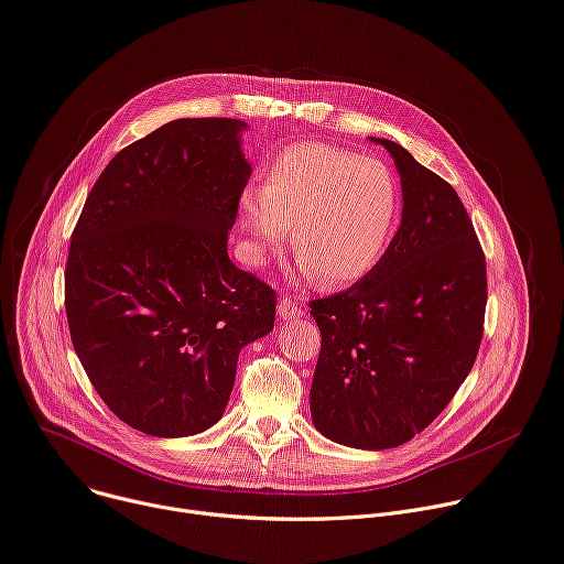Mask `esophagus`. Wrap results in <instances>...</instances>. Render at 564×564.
I'll return each instance as SVG.
<instances>
[{"label": "esophagus", "mask_w": 564, "mask_h": 564, "mask_svg": "<svg viewBox=\"0 0 564 564\" xmlns=\"http://www.w3.org/2000/svg\"><path fill=\"white\" fill-rule=\"evenodd\" d=\"M278 314H280L282 321H297V318H302V308L293 300L282 297L278 302Z\"/></svg>", "instance_id": "esophagus-1"}]
</instances>
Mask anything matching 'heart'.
<instances>
[{
  "mask_svg": "<svg viewBox=\"0 0 564 564\" xmlns=\"http://www.w3.org/2000/svg\"><path fill=\"white\" fill-rule=\"evenodd\" d=\"M401 185L394 172L354 152L297 143L267 167L262 191L243 187L237 202L246 253L262 264L289 237L300 275L351 284L373 271L394 237Z\"/></svg>",
  "mask_w": 564,
  "mask_h": 564,
  "instance_id": "1",
  "label": "heart"
}]
</instances>
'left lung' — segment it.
<instances>
[{"label": "left lung", "instance_id": "obj_1", "mask_svg": "<svg viewBox=\"0 0 564 564\" xmlns=\"http://www.w3.org/2000/svg\"><path fill=\"white\" fill-rule=\"evenodd\" d=\"M371 141L401 176V226L371 273L308 304L323 336L308 399L327 440L388 451L440 416L473 369L486 262L453 185L399 143Z\"/></svg>", "mask_w": 564, "mask_h": 564}]
</instances>
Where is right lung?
<instances>
[{
	"label": "right lung",
	"instance_id": "add662e5",
	"mask_svg": "<svg viewBox=\"0 0 564 564\" xmlns=\"http://www.w3.org/2000/svg\"><path fill=\"white\" fill-rule=\"evenodd\" d=\"M246 130L235 118H178L120 150L72 235L74 349L105 405L152 436L215 425L239 351L273 332V289L228 258L250 176Z\"/></svg>",
	"mask_w": 564,
	"mask_h": 564
}]
</instances>
